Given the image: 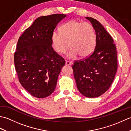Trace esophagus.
<instances>
[{
  "mask_svg": "<svg viewBox=\"0 0 131 131\" xmlns=\"http://www.w3.org/2000/svg\"><path fill=\"white\" fill-rule=\"evenodd\" d=\"M72 64H73V63L70 62V61H65V65H71Z\"/></svg>",
  "mask_w": 131,
  "mask_h": 131,
  "instance_id": "1",
  "label": "esophagus"
}]
</instances>
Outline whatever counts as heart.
<instances>
[{
    "instance_id": "1",
    "label": "heart",
    "mask_w": 131,
    "mask_h": 131,
    "mask_svg": "<svg viewBox=\"0 0 131 131\" xmlns=\"http://www.w3.org/2000/svg\"><path fill=\"white\" fill-rule=\"evenodd\" d=\"M60 32H54L52 35V46L54 51L62 54L69 48V58L88 57L96 46V32L93 26L88 23L73 19L60 27Z\"/></svg>"
}]
</instances>
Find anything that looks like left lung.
I'll return each instance as SVG.
<instances>
[{
	"mask_svg": "<svg viewBox=\"0 0 131 131\" xmlns=\"http://www.w3.org/2000/svg\"><path fill=\"white\" fill-rule=\"evenodd\" d=\"M90 21L96 32V44L92 54L72 66L78 90L89 98L99 97L108 90L117 71V53L112 37L96 19Z\"/></svg>",
	"mask_w": 131,
	"mask_h": 131,
	"instance_id": "8db88e82",
	"label": "left lung"
}]
</instances>
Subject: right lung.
<instances>
[{"instance_id": "right-lung-1", "label": "right lung", "mask_w": 131, "mask_h": 131, "mask_svg": "<svg viewBox=\"0 0 131 131\" xmlns=\"http://www.w3.org/2000/svg\"><path fill=\"white\" fill-rule=\"evenodd\" d=\"M63 14L41 16L19 38L14 61L18 80L28 92L44 98L53 92L65 61L52 47V35Z\"/></svg>"}]
</instances>
